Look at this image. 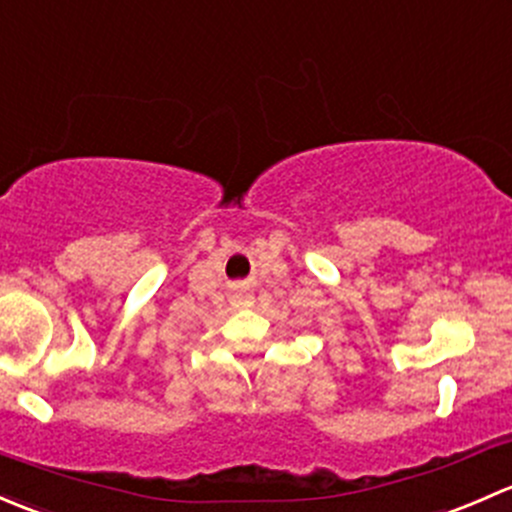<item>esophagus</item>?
Wrapping results in <instances>:
<instances>
[{
    "mask_svg": "<svg viewBox=\"0 0 512 512\" xmlns=\"http://www.w3.org/2000/svg\"><path fill=\"white\" fill-rule=\"evenodd\" d=\"M235 302H237V304H250V302H252V294H247V292L237 294V297H235Z\"/></svg>",
    "mask_w": 512,
    "mask_h": 512,
    "instance_id": "obj_1",
    "label": "esophagus"
}]
</instances>
